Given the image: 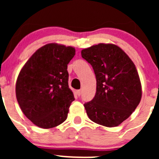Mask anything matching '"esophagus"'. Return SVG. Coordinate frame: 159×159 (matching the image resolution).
<instances>
[{
  "instance_id": "34e87169",
  "label": "esophagus",
  "mask_w": 159,
  "mask_h": 159,
  "mask_svg": "<svg viewBox=\"0 0 159 159\" xmlns=\"http://www.w3.org/2000/svg\"><path fill=\"white\" fill-rule=\"evenodd\" d=\"M76 94H78V96H80L81 94V90H77L76 91Z\"/></svg>"
}]
</instances>
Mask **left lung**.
<instances>
[{
    "label": "left lung",
    "instance_id": "1",
    "mask_svg": "<svg viewBox=\"0 0 159 159\" xmlns=\"http://www.w3.org/2000/svg\"><path fill=\"white\" fill-rule=\"evenodd\" d=\"M96 77V94L84 105L89 118L105 127H116L135 110L142 98L136 67L121 48L100 43L81 51Z\"/></svg>",
    "mask_w": 159,
    "mask_h": 159
}]
</instances>
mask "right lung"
Returning <instances> with one entry per match:
<instances>
[{"instance_id": "add662e5", "label": "right lung", "mask_w": 159, "mask_h": 159, "mask_svg": "<svg viewBox=\"0 0 159 159\" xmlns=\"http://www.w3.org/2000/svg\"><path fill=\"white\" fill-rule=\"evenodd\" d=\"M75 48L51 43L37 50L20 70L16 98L25 116L41 129L63 123L75 100L68 86V65Z\"/></svg>"}]
</instances>
